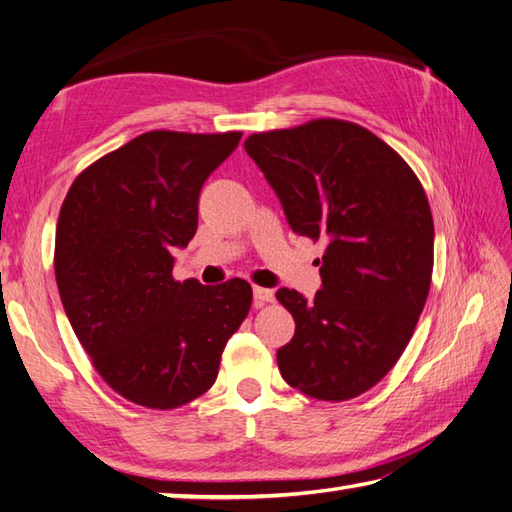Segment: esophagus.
<instances>
[{"mask_svg":"<svg viewBox=\"0 0 512 512\" xmlns=\"http://www.w3.org/2000/svg\"><path fill=\"white\" fill-rule=\"evenodd\" d=\"M274 300V291L267 289V287H254V305L256 307H263L265 302Z\"/></svg>","mask_w":512,"mask_h":512,"instance_id":"1","label":"esophagus"}]
</instances>
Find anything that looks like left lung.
Instances as JSON below:
<instances>
[{
    "label": "left lung",
    "instance_id": "obj_1",
    "mask_svg": "<svg viewBox=\"0 0 512 512\" xmlns=\"http://www.w3.org/2000/svg\"><path fill=\"white\" fill-rule=\"evenodd\" d=\"M245 150L289 227L327 245L314 298L276 291L296 320L280 375L309 398H356L393 369L429 296V198L398 152L349 121L252 134Z\"/></svg>",
    "mask_w": 512,
    "mask_h": 512
}]
</instances>
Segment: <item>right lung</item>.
I'll return each instance as SVG.
<instances>
[{"instance_id":"right-lung-1","label":"right lung","mask_w":512,"mask_h":512,"mask_svg":"<svg viewBox=\"0 0 512 512\" xmlns=\"http://www.w3.org/2000/svg\"><path fill=\"white\" fill-rule=\"evenodd\" d=\"M241 132H145L83 170L61 205L55 276L81 347L110 387L176 409L212 387L252 287L172 278L192 241L198 196Z\"/></svg>"}]
</instances>
